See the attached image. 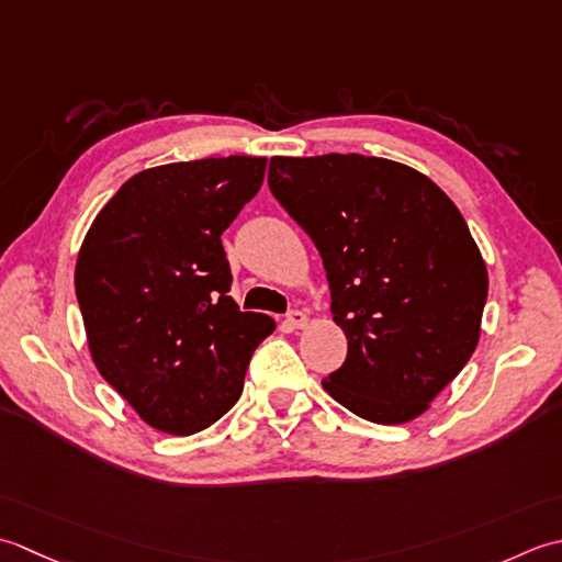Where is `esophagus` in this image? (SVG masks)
<instances>
[{
    "mask_svg": "<svg viewBox=\"0 0 562 562\" xmlns=\"http://www.w3.org/2000/svg\"><path fill=\"white\" fill-rule=\"evenodd\" d=\"M307 325V315L303 311H291L285 315V327L289 329H303Z\"/></svg>",
    "mask_w": 562,
    "mask_h": 562,
    "instance_id": "1",
    "label": "esophagus"
}]
</instances>
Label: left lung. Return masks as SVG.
<instances>
[{
  "label": "left lung",
  "instance_id": "1",
  "mask_svg": "<svg viewBox=\"0 0 562 562\" xmlns=\"http://www.w3.org/2000/svg\"><path fill=\"white\" fill-rule=\"evenodd\" d=\"M269 189L323 257L349 339L325 391L375 425L415 419L477 347L487 269L463 215L419 171L357 153L271 157Z\"/></svg>",
  "mask_w": 562,
  "mask_h": 562
}]
</instances>
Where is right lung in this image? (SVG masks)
<instances>
[{"instance_id":"obj_1","label":"right lung","mask_w":562,"mask_h":562,"mask_svg":"<svg viewBox=\"0 0 562 562\" xmlns=\"http://www.w3.org/2000/svg\"><path fill=\"white\" fill-rule=\"evenodd\" d=\"M265 157L145 169L79 249L75 291L99 373L147 425L189 437L231 409L277 323L243 313L221 235L265 181Z\"/></svg>"}]
</instances>
